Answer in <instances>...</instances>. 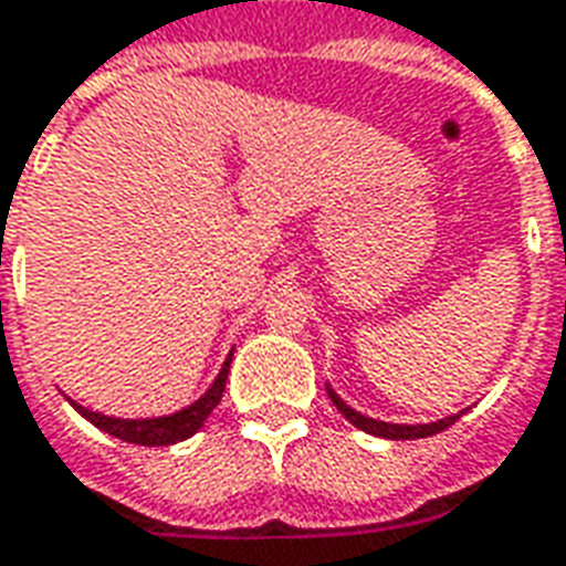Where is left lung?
I'll return each mask as SVG.
<instances>
[{
	"label": "left lung",
	"instance_id": "8db88e82",
	"mask_svg": "<svg viewBox=\"0 0 566 566\" xmlns=\"http://www.w3.org/2000/svg\"><path fill=\"white\" fill-rule=\"evenodd\" d=\"M326 390L332 405L338 408L344 418L350 420L354 427H359L363 432L378 436V439H427V436H436V432L448 430V427H451L454 420H460V415H463V411H457V415H448V418L442 420H432V423H387V420H375V418H366V415H359V411L344 402L332 387H326Z\"/></svg>",
	"mask_w": 566,
	"mask_h": 566
}]
</instances>
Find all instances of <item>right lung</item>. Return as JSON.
Returning a JSON list of instances; mask_svg holds the SVG:
<instances>
[{
  "instance_id": "add662e5",
  "label": "right lung",
  "mask_w": 566,
  "mask_h": 566,
  "mask_svg": "<svg viewBox=\"0 0 566 566\" xmlns=\"http://www.w3.org/2000/svg\"><path fill=\"white\" fill-rule=\"evenodd\" d=\"M231 356L234 350L228 354L226 366L219 368V375L210 384V390L200 396L198 402H191L182 411L176 415H164V418H139V420H124V418H109V415H99V411H87L84 405L72 402V408L82 415L84 420H91L94 427H99L103 432H109L115 439L130 444H148V448H158V444H176L195 436V432L203 427V420L210 418L212 408L219 405L222 392H226V380H228V368H231Z\"/></svg>"
}]
</instances>
